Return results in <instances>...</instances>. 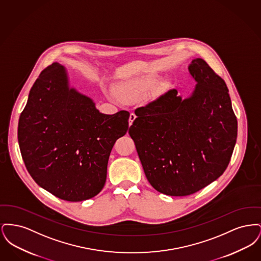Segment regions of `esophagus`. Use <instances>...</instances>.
<instances>
[{"mask_svg":"<svg viewBox=\"0 0 261 261\" xmlns=\"http://www.w3.org/2000/svg\"><path fill=\"white\" fill-rule=\"evenodd\" d=\"M136 119V114L134 113V112H131L130 113V117H129V125L131 126L132 123H133V121Z\"/></svg>","mask_w":261,"mask_h":261,"instance_id":"34e87169","label":"esophagus"}]
</instances>
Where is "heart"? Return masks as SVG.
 I'll list each match as a JSON object with an SVG mask.
<instances>
[{
	"label": "heart",
	"mask_w": 261,
	"mask_h": 261,
	"mask_svg": "<svg viewBox=\"0 0 261 261\" xmlns=\"http://www.w3.org/2000/svg\"><path fill=\"white\" fill-rule=\"evenodd\" d=\"M144 91H145V87L141 83L136 81H130L127 83H123L117 89L119 98L125 102L133 101L138 99L143 94Z\"/></svg>",
	"instance_id": "1"
}]
</instances>
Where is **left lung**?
Listing matches in <instances>:
<instances>
[{
	"label": "left lung",
	"instance_id": "8db88e82",
	"mask_svg": "<svg viewBox=\"0 0 261 261\" xmlns=\"http://www.w3.org/2000/svg\"><path fill=\"white\" fill-rule=\"evenodd\" d=\"M197 85L182 99L170 90L135 111L129 128L149 184L173 197L192 195L226 170L238 134L228 88L202 59L189 65Z\"/></svg>",
	"mask_w": 261,
	"mask_h": 261
}]
</instances>
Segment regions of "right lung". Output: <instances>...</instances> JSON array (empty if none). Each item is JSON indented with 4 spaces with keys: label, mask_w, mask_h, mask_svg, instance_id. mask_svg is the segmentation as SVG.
<instances>
[{
    "label": "right lung",
    "mask_w": 261,
    "mask_h": 261,
    "mask_svg": "<svg viewBox=\"0 0 261 261\" xmlns=\"http://www.w3.org/2000/svg\"><path fill=\"white\" fill-rule=\"evenodd\" d=\"M129 116L126 111L100 113L92 99L69 87L65 68L54 62L39 75L19 116L17 138L27 171L59 199L97 196Z\"/></svg>",
    "instance_id": "obj_1"
}]
</instances>
